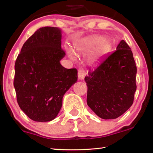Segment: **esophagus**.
Wrapping results in <instances>:
<instances>
[{
	"mask_svg": "<svg viewBox=\"0 0 153 153\" xmlns=\"http://www.w3.org/2000/svg\"><path fill=\"white\" fill-rule=\"evenodd\" d=\"M85 74H86V72L84 69H79L78 71V77L80 80H83L84 79Z\"/></svg>",
	"mask_w": 153,
	"mask_h": 153,
	"instance_id": "1",
	"label": "esophagus"
}]
</instances>
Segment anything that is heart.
Returning <instances> with one entry per match:
<instances>
[{
    "label": "heart",
    "mask_w": 153,
    "mask_h": 153,
    "mask_svg": "<svg viewBox=\"0 0 153 153\" xmlns=\"http://www.w3.org/2000/svg\"><path fill=\"white\" fill-rule=\"evenodd\" d=\"M111 45V41L109 38H103L100 35H93L76 44L75 49L79 55H84L95 50L91 58V62L95 64L108 53ZM69 55L72 58H74V54L71 51H69Z\"/></svg>",
    "instance_id": "b5f03b06"
}]
</instances>
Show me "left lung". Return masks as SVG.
<instances>
[{"label": "left lung", "mask_w": 153, "mask_h": 153, "mask_svg": "<svg viewBox=\"0 0 153 153\" xmlns=\"http://www.w3.org/2000/svg\"><path fill=\"white\" fill-rule=\"evenodd\" d=\"M137 66L132 51L125 40L95 70L85 77L87 104L102 119H115L132 105Z\"/></svg>", "instance_id": "8db88e82"}]
</instances>
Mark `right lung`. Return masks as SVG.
Returning a JSON list of instances; mask_svg holds the SVG:
<instances>
[{
  "instance_id": "right-lung-1",
  "label": "right lung",
  "mask_w": 153,
  "mask_h": 153,
  "mask_svg": "<svg viewBox=\"0 0 153 153\" xmlns=\"http://www.w3.org/2000/svg\"><path fill=\"white\" fill-rule=\"evenodd\" d=\"M61 30L39 28L24 44L15 62L14 86L19 106L37 122H48L57 116L65 93L77 81L76 68L66 69L60 60Z\"/></svg>"
}]
</instances>
